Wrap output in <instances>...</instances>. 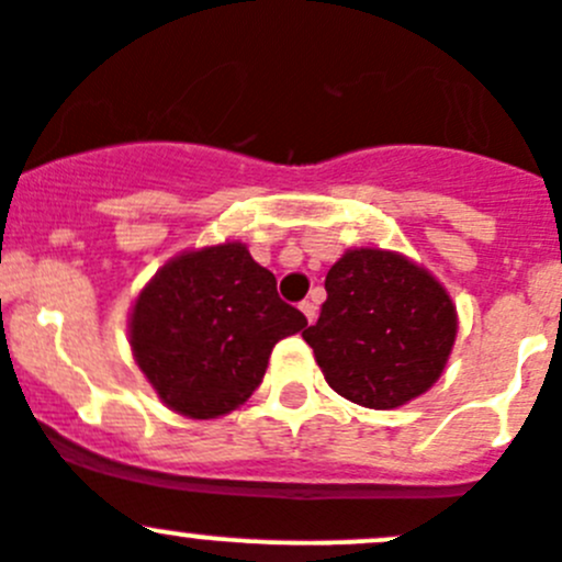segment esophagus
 <instances>
[{"label":"esophagus","instance_id":"esophagus-1","mask_svg":"<svg viewBox=\"0 0 562 562\" xmlns=\"http://www.w3.org/2000/svg\"><path fill=\"white\" fill-rule=\"evenodd\" d=\"M299 311L305 313V318H307V322H311V324L316 322V313H318V307L313 305L311 299H305V302H302V305H299Z\"/></svg>","mask_w":562,"mask_h":562}]
</instances>
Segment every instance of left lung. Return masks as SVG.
<instances>
[{"mask_svg": "<svg viewBox=\"0 0 562 562\" xmlns=\"http://www.w3.org/2000/svg\"><path fill=\"white\" fill-rule=\"evenodd\" d=\"M327 302L302 338L329 387L391 411L440 376L458 335L449 293L429 271L382 249H349L327 271Z\"/></svg>", "mask_w": 562, "mask_h": 562, "instance_id": "left-lung-1", "label": "left lung"}]
</instances>
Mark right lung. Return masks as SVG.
I'll return each instance as SVG.
<instances>
[{"mask_svg":"<svg viewBox=\"0 0 562 562\" xmlns=\"http://www.w3.org/2000/svg\"><path fill=\"white\" fill-rule=\"evenodd\" d=\"M307 327L244 244L186 251L135 299V363L171 411L216 418L263 382L277 340Z\"/></svg>","mask_w":562,"mask_h":562,"instance_id":"obj_1","label":"right lung"}]
</instances>
